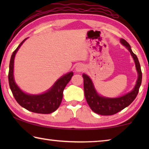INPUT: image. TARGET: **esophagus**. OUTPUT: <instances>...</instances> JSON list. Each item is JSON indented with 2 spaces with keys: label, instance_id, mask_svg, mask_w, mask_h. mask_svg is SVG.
<instances>
[{
  "label": "esophagus",
  "instance_id": "esophagus-1",
  "mask_svg": "<svg viewBox=\"0 0 149 149\" xmlns=\"http://www.w3.org/2000/svg\"><path fill=\"white\" fill-rule=\"evenodd\" d=\"M84 70V65L81 64H78L76 66V68H75V70H76V71L78 72H82Z\"/></svg>",
  "mask_w": 149,
  "mask_h": 149
}]
</instances>
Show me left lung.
<instances>
[{
	"mask_svg": "<svg viewBox=\"0 0 149 149\" xmlns=\"http://www.w3.org/2000/svg\"><path fill=\"white\" fill-rule=\"evenodd\" d=\"M120 42L130 52L134 60L135 67L138 73V78L136 85L133 89L122 97L118 98H107L100 96L96 91L94 85L91 79L87 75L84 74V87L85 97L88 104L93 112L100 115L109 116L118 113L129 106L137 97L142 81V72H141L139 62L136 55L133 53L130 44L123 39H120Z\"/></svg>",
	"mask_w": 149,
	"mask_h": 149,
	"instance_id": "8db88e82",
	"label": "left lung"
}]
</instances>
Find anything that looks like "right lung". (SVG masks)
I'll return each mask as SVG.
<instances>
[{
    "label": "right lung",
    "instance_id": "obj_1",
    "mask_svg": "<svg viewBox=\"0 0 149 149\" xmlns=\"http://www.w3.org/2000/svg\"><path fill=\"white\" fill-rule=\"evenodd\" d=\"M25 39L12 54L9 65L8 81L10 88L17 103L26 110L39 114H50L58 109L61 104L63 91L74 75L72 72L63 75L58 79L50 89L41 95H29L25 93L19 89L14 79V62L16 52Z\"/></svg>",
    "mask_w": 149,
    "mask_h": 149
}]
</instances>
